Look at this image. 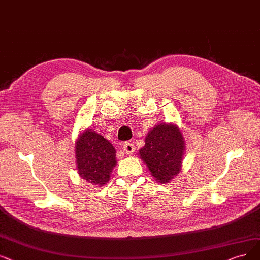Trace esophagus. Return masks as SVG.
I'll list each match as a JSON object with an SVG mask.
<instances>
[{"label":"esophagus","instance_id":"obj_1","mask_svg":"<svg viewBox=\"0 0 260 260\" xmlns=\"http://www.w3.org/2000/svg\"><path fill=\"white\" fill-rule=\"evenodd\" d=\"M122 149H123V151L126 152V153L131 154V153H133L134 151H136V146H134L133 143L126 142V143H123V145H122Z\"/></svg>","mask_w":260,"mask_h":260}]
</instances>
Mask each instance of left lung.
<instances>
[{
    "label": "left lung",
    "instance_id": "1",
    "mask_svg": "<svg viewBox=\"0 0 260 260\" xmlns=\"http://www.w3.org/2000/svg\"><path fill=\"white\" fill-rule=\"evenodd\" d=\"M183 151L184 141L177 126L163 123L147 134L140 155L155 180L166 183L180 172Z\"/></svg>",
    "mask_w": 260,
    "mask_h": 260
}]
</instances>
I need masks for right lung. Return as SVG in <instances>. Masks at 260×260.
Wrapping results in <instances>:
<instances>
[{"mask_svg":"<svg viewBox=\"0 0 260 260\" xmlns=\"http://www.w3.org/2000/svg\"><path fill=\"white\" fill-rule=\"evenodd\" d=\"M76 144L79 175L95 185L106 184L116 164L115 148L99 133L90 129L83 132Z\"/></svg>","mask_w":260,"mask_h":260,"instance_id":"1","label":"right lung"}]
</instances>
